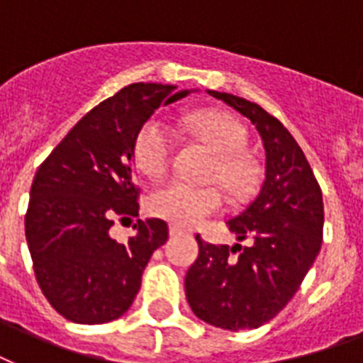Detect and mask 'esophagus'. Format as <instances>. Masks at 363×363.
Instances as JSON below:
<instances>
[{
  "label": "esophagus",
  "mask_w": 363,
  "mask_h": 363,
  "mask_svg": "<svg viewBox=\"0 0 363 363\" xmlns=\"http://www.w3.org/2000/svg\"><path fill=\"white\" fill-rule=\"evenodd\" d=\"M168 231H170V237L185 235V233H187V230H184V228H182V225H178V223H170V228H168Z\"/></svg>",
  "instance_id": "34e87169"
}]
</instances>
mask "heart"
I'll return each mask as SVG.
<instances>
[{"label": "heart", "mask_w": 363, "mask_h": 363, "mask_svg": "<svg viewBox=\"0 0 363 363\" xmlns=\"http://www.w3.org/2000/svg\"><path fill=\"white\" fill-rule=\"evenodd\" d=\"M185 130L206 143L218 155L214 176H220L233 193H245L252 184V166L243 152L247 149V130L233 116L218 111H199L179 120ZM174 132L160 116H152L140 128L133 141V162L149 178L162 176L174 155ZM223 195L212 185H193L170 179L152 189L149 211L178 225H197L222 211Z\"/></svg>", "instance_id": "heart-1"}]
</instances>
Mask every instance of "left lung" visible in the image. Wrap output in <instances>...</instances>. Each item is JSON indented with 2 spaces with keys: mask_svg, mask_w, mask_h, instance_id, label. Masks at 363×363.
Here are the masks:
<instances>
[{
  "mask_svg": "<svg viewBox=\"0 0 363 363\" xmlns=\"http://www.w3.org/2000/svg\"><path fill=\"white\" fill-rule=\"evenodd\" d=\"M208 94L255 124L266 151V176L252 203L228 222L235 243H204L185 275L193 314L220 329L264 325L295 296L321 249L323 197L304 152L279 120L231 94Z\"/></svg>",
  "mask_w": 363,
  "mask_h": 363,
  "instance_id": "1",
  "label": "left lung"
}]
</instances>
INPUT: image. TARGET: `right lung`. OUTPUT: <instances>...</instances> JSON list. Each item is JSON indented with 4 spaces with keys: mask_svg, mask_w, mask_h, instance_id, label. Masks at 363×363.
<instances>
[{
    "mask_svg": "<svg viewBox=\"0 0 363 363\" xmlns=\"http://www.w3.org/2000/svg\"><path fill=\"white\" fill-rule=\"evenodd\" d=\"M189 94L176 86L130 84L91 108L38 168L24 231L36 281L49 304L74 323H107L128 312L141 275L168 239L164 220L133 223L116 243V220L138 218L140 187L132 178L133 141L164 103Z\"/></svg>",
    "mask_w": 363,
    "mask_h": 363,
    "instance_id": "obj_1",
    "label": "right lung"
}]
</instances>
